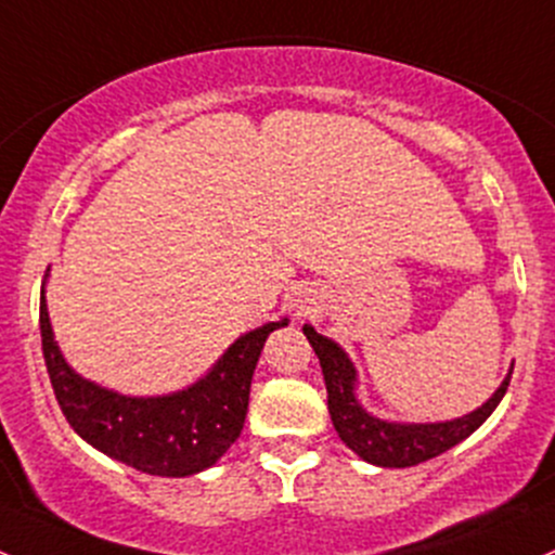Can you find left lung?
Listing matches in <instances>:
<instances>
[{
	"label": "left lung",
	"mask_w": 555,
	"mask_h": 555,
	"mask_svg": "<svg viewBox=\"0 0 555 555\" xmlns=\"http://www.w3.org/2000/svg\"><path fill=\"white\" fill-rule=\"evenodd\" d=\"M305 336L315 350L320 369H323L325 390H328V414L336 433L358 456L379 467H411L420 462L443 454L470 433H476L489 420L491 411L505 396L511 385V374L500 385V390L489 398L481 409L473 414L460 416L451 422H436V425H398L385 422L363 411L356 401V369L336 341L320 336L312 325H305Z\"/></svg>",
	"instance_id": "1"
}]
</instances>
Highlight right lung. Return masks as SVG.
Here are the masks:
<instances>
[{
  "label": "right lung",
  "instance_id": "right-lung-1",
  "mask_svg": "<svg viewBox=\"0 0 555 555\" xmlns=\"http://www.w3.org/2000/svg\"><path fill=\"white\" fill-rule=\"evenodd\" d=\"M285 323L288 320L267 323L240 336L210 374L186 390L163 398H128L68 369L53 339L44 296L39 301L44 365L68 425L112 460L165 478L205 470L237 441L267 336Z\"/></svg>",
  "mask_w": 555,
  "mask_h": 555
}]
</instances>
